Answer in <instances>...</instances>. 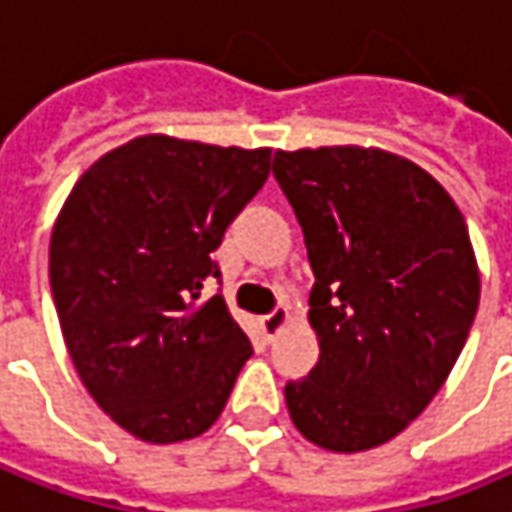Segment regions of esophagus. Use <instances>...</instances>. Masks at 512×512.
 Here are the masks:
<instances>
[{"instance_id":"esophagus-1","label":"esophagus","mask_w":512,"mask_h":512,"mask_svg":"<svg viewBox=\"0 0 512 512\" xmlns=\"http://www.w3.org/2000/svg\"><path fill=\"white\" fill-rule=\"evenodd\" d=\"M288 320H291V311L285 309V306H276L271 314H265V317H262V332H265L268 338H276Z\"/></svg>"}]
</instances>
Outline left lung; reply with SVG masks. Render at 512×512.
I'll list each match as a JSON object with an SVG mask.
<instances>
[{"label":"left lung","instance_id":"left-lung-1","mask_svg":"<svg viewBox=\"0 0 512 512\" xmlns=\"http://www.w3.org/2000/svg\"><path fill=\"white\" fill-rule=\"evenodd\" d=\"M274 177L309 250L320 358L285 384L297 431L367 452L417 420L469 338L481 274L452 195L382 148L276 151Z\"/></svg>","mask_w":512,"mask_h":512}]
</instances>
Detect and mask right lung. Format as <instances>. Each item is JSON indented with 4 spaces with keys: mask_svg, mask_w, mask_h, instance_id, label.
<instances>
[{
    "mask_svg": "<svg viewBox=\"0 0 512 512\" xmlns=\"http://www.w3.org/2000/svg\"><path fill=\"white\" fill-rule=\"evenodd\" d=\"M271 148L145 133L101 154L57 212L49 279L69 358L98 408L145 443L221 417L253 355L212 253L268 180Z\"/></svg>",
    "mask_w": 512,
    "mask_h": 512,
    "instance_id": "right-lung-1",
    "label": "right lung"
}]
</instances>
